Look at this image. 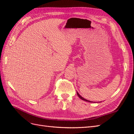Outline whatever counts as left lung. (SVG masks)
<instances>
[{
    "label": "left lung",
    "mask_w": 134,
    "mask_h": 134,
    "mask_svg": "<svg viewBox=\"0 0 134 134\" xmlns=\"http://www.w3.org/2000/svg\"><path fill=\"white\" fill-rule=\"evenodd\" d=\"M76 94H77V95H78V96L79 97V98L81 99H82V100H85V101H86V102H93V101H91V100H87V99H85V98H84L83 97H82V96H81L79 93H78V92L76 91Z\"/></svg>",
    "instance_id": "1"
}]
</instances>
